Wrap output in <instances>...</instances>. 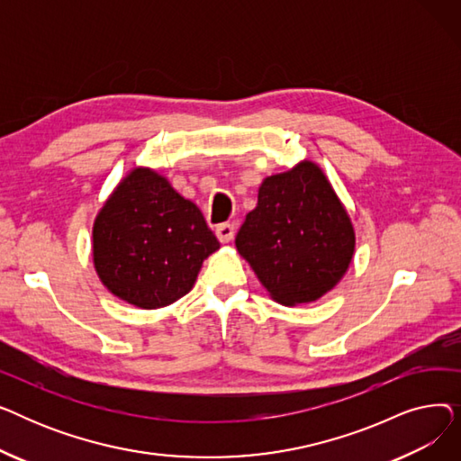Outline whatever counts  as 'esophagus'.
Masks as SVG:
<instances>
[{
  "label": "esophagus",
  "mask_w": 461,
  "mask_h": 461,
  "mask_svg": "<svg viewBox=\"0 0 461 461\" xmlns=\"http://www.w3.org/2000/svg\"><path fill=\"white\" fill-rule=\"evenodd\" d=\"M214 231H216V237H218V240H221V243H230V240H231L233 235H235V228H233V224H230V222L218 224Z\"/></svg>",
  "instance_id": "1"
}]
</instances>
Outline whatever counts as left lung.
<instances>
[{
  "label": "left lung",
  "instance_id": "obj_1",
  "mask_svg": "<svg viewBox=\"0 0 461 461\" xmlns=\"http://www.w3.org/2000/svg\"><path fill=\"white\" fill-rule=\"evenodd\" d=\"M235 247L271 297L294 306L320 299L344 276L355 233L321 169L303 162L261 183Z\"/></svg>",
  "mask_w": 461,
  "mask_h": 461
}]
</instances>
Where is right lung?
I'll return each mask as SVG.
<instances>
[{
	"mask_svg": "<svg viewBox=\"0 0 461 461\" xmlns=\"http://www.w3.org/2000/svg\"><path fill=\"white\" fill-rule=\"evenodd\" d=\"M218 247L202 211L143 167L119 183L93 226L95 269L103 284L145 310L186 295Z\"/></svg>",
	"mask_w": 461,
	"mask_h": 461,
	"instance_id": "add662e5",
	"label": "right lung"
}]
</instances>
